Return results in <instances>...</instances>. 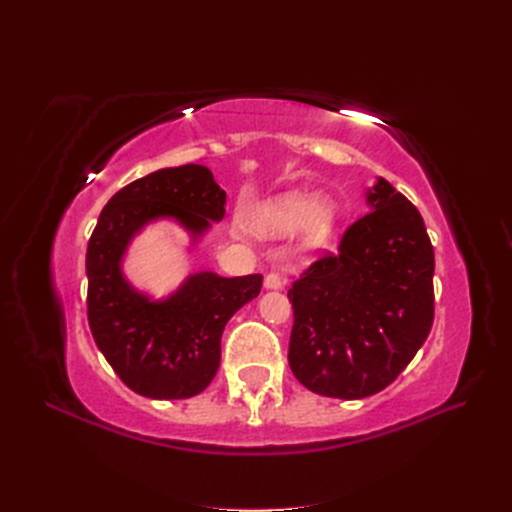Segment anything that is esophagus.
<instances>
[{
	"mask_svg": "<svg viewBox=\"0 0 512 512\" xmlns=\"http://www.w3.org/2000/svg\"><path fill=\"white\" fill-rule=\"evenodd\" d=\"M265 288H267V290H282V288H284L282 277L277 275V273H269V275L265 277Z\"/></svg>",
	"mask_w": 512,
	"mask_h": 512,
	"instance_id": "34e87169",
	"label": "esophagus"
}]
</instances>
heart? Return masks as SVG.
I'll use <instances>...</instances> for the list:
<instances>
[{"instance_id":"obj_1","label":"heart","mask_w":512,"mask_h":512,"mask_svg":"<svg viewBox=\"0 0 512 512\" xmlns=\"http://www.w3.org/2000/svg\"><path fill=\"white\" fill-rule=\"evenodd\" d=\"M339 226V207L329 196L284 192L260 200L245 215V228L260 239H286L299 232L305 252L327 247Z\"/></svg>"}]
</instances>
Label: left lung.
<instances>
[{
    "label": "left lung",
    "instance_id": "8db88e82",
    "mask_svg": "<svg viewBox=\"0 0 512 512\" xmlns=\"http://www.w3.org/2000/svg\"><path fill=\"white\" fill-rule=\"evenodd\" d=\"M369 213L337 256L292 284L288 363L305 389L363 399L386 389L425 344L433 322V247L421 213L378 177Z\"/></svg>",
    "mask_w": 512,
    "mask_h": 512
}]
</instances>
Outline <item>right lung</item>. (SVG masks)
<instances>
[{"mask_svg":"<svg viewBox=\"0 0 512 512\" xmlns=\"http://www.w3.org/2000/svg\"><path fill=\"white\" fill-rule=\"evenodd\" d=\"M226 192L203 164L160 168L119 190L102 209L87 245V318L104 359L123 384L149 399H188L211 384L222 333L258 297L262 275L190 273L156 299L123 271L132 241L158 222L188 232L192 252L222 222Z\"/></svg>","mask_w":512,"mask_h":512,"instance_id":"obj_1","label":"right lung"}]
</instances>
